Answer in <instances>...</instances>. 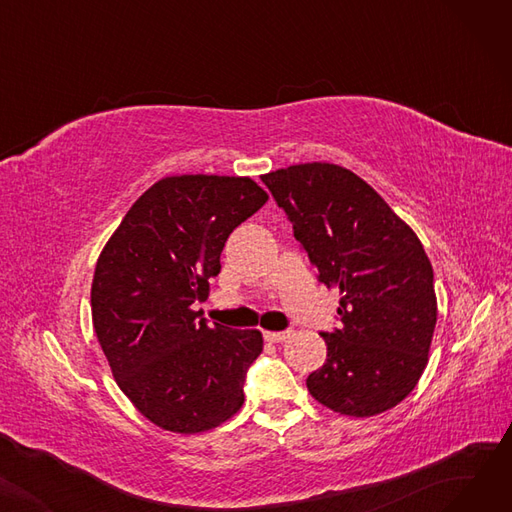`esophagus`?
I'll return each instance as SVG.
<instances>
[{"label":"esophagus","mask_w":512,"mask_h":512,"mask_svg":"<svg viewBox=\"0 0 512 512\" xmlns=\"http://www.w3.org/2000/svg\"><path fill=\"white\" fill-rule=\"evenodd\" d=\"M263 338H265V342H270V344L284 342L286 338H290V330H284V332H263Z\"/></svg>","instance_id":"obj_1"}]
</instances>
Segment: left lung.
I'll use <instances>...</instances> for the list:
<instances>
[{
    "label": "left lung",
    "mask_w": 512,
    "mask_h": 512,
    "mask_svg": "<svg viewBox=\"0 0 512 512\" xmlns=\"http://www.w3.org/2000/svg\"><path fill=\"white\" fill-rule=\"evenodd\" d=\"M261 180L317 280L340 290V326L321 332L328 357L307 378L311 396L351 417L396 407L427 365L438 315L434 270L419 238L351 170L313 161Z\"/></svg>",
    "instance_id": "8db88e82"
}]
</instances>
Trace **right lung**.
<instances>
[{"label": "right lung", "mask_w": 512, "mask_h": 512, "mask_svg": "<svg viewBox=\"0 0 512 512\" xmlns=\"http://www.w3.org/2000/svg\"><path fill=\"white\" fill-rule=\"evenodd\" d=\"M265 201L251 178L170 176L128 209L99 255L91 311L103 355L132 405L170 432H205L245 402L261 332L209 326L193 305L220 274L230 232Z\"/></svg>", "instance_id": "add662e5"}]
</instances>
